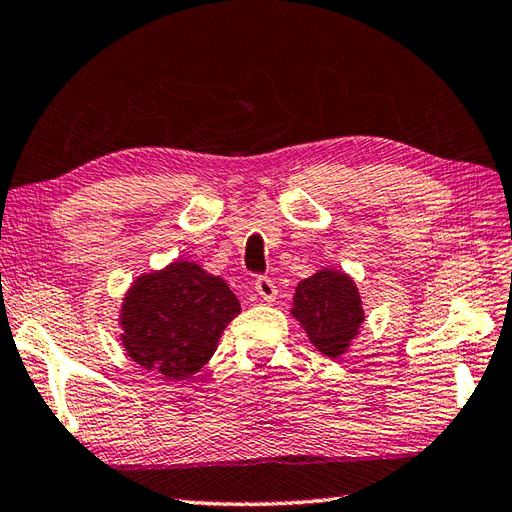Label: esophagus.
<instances>
[{
  "label": "esophagus",
  "mask_w": 512,
  "mask_h": 512,
  "mask_svg": "<svg viewBox=\"0 0 512 512\" xmlns=\"http://www.w3.org/2000/svg\"><path fill=\"white\" fill-rule=\"evenodd\" d=\"M256 292H258L260 298H263L265 303H272L274 298H276V294H278V289H276L274 281H269V278H258V281H256Z\"/></svg>",
  "instance_id": "obj_1"
}]
</instances>
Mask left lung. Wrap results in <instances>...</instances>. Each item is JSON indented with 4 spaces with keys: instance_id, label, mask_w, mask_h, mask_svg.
I'll return each instance as SVG.
<instances>
[{
    "instance_id": "8db88e82",
    "label": "left lung",
    "mask_w": 512,
    "mask_h": 512,
    "mask_svg": "<svg viewBox=\"0 0 512 512\" xmlns=\"http://www.w3.org/2000/svg\"><path fill=\"white\" fill-rule=\"evenodd\" d=\"M318 352L341 359L361 334L365 321L359 287L341 269H316L298 283L294 305L289 310Z\"/></svg>"
}]
</instances>
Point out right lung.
Wrapping results in <instances>:
<instances>
[{
  "label": "right lung",
  "instance_id": "right-lung-1",
  "mask_svg": "<svg viewBox=\"0 0 512 512\" xmlns=\"http://www.w3.org/2000/svg\"><path fill=\"white\" fill-rule=\"evenodd\" d=\"M240 314L236 294L194 260L140 274L122 298L120 343L131 361L167 379H189L214 356Z\"/></svg>",
  "mask_w": 512,
  "mask_h": 512
}]
</instances>
